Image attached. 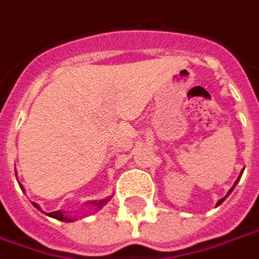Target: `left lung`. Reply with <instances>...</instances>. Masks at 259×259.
Here are the masks:
<instances>
[{
    "instance_id": "obj_1",
    "label": "left lung",
    "mask_w": 259,
    "mask_h": 259,
    "mask_svg": "<svg viewBox=\"0 0 259 259\" xmlns=\"http://www.w3.org/2000/svg\"><path fill=\"white\" fill-rule=\"evenodd\" d=\"M243 170H244V169H243ZM241 175H243V172H241V174H240L239 179L236 180V183H234V186H233V187H232V189H230V190H229V193H228V194H226V197H228V195L230 194V193H232V191H233V189H234V187H236V185H237V182H239V180H240V178H241ZM226 197H223V198H221V200L218 201V204H217V205H221V204H222L223 201H225V198H226Z\"/></svg>"
}]
</instances>
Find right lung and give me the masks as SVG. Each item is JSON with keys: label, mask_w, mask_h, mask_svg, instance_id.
Returning <instances> with one entry per match:
<instances>
[{"label": "right lung", "mask_w": 259, "mask_h": 259, "mask_svg": "<svg viewBox=\"0 0 259 259\" xmlns=\"http://www.w3.org/2000/svg\"><path fill=\"white\" fill-rule=\"evenodd\" d=\"M20 187H22V186H20ZM22 190H23V187H22ZM107 201H108V200H101V201H98V202H96V201H93L91 204H93V205L98 206V208H101V206L104 205V204H107ZM31 204H33V205L36 206V208H37V209H38V211H41V212H42L41 208H40V206L37 205L36 202H31ZM47 215H48V217H51V218H55V219H58V221H62V222H72V221H73V219H70V218L65 217L64 213H62V212H61V211L50 212V213H47Z\"/></svg>", "instance_id": "obj_1"}]
</instances>
